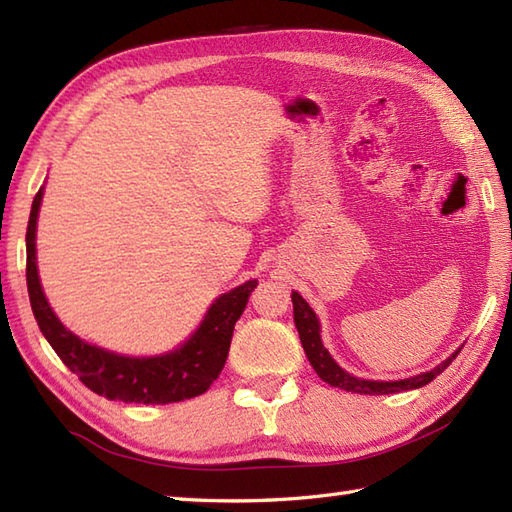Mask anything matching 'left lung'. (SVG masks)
I'll return each mask as SVG.
<instances>
[{"instance_id":"left-lung-1","label":"left lung","mask_w":512,"mask_h":512,"mask_svg":"<svg viewBox=\"0 0 512 512\" xmlns=\"http://www.w3.org/2000/svg\"><path fill=\"white\" fill-rule=\"evenodd\" d=\"M292 308H295V325H297L299 339L303 345V352H306L310 365L314 367V372H317L319 378L325 380L328 385L352 391V394L378 396V394H398V391L418 389L422 385L431 383L436 376H440L462 350V347H458V350H455L449 358H444L440 365L429 369V372H422V374L409 376V378H400V380L358 378L350 372H345V369L334 361L332 354L325 350V345L321 341V321L317 317V312L310 308V303L303 299L299 292H292Z\"/></svg>"}]
</instances>
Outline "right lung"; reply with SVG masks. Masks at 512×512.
Masks as SVG:
<instances>
[{
    "label": "right lung",
    "mask_w": 512,
    "mask_h": 512,
    "mask_svg": "<svg viewBox=\"0 0 512 512\" xmlns=\"http://www.w3.org/2000/svg\"><path fill=\"white\" fill-rule=\"evenodd\" d=\"M43 187L32 200L26 231V281L32 314L52 350L81 378L85 387L107 400L140 402V405H169L204 394L220 376L237 319L248 303L257 279L217 297L198 328L178 347L154 356H127L92 345L70 332L43 295L37 268V220Z\"/></svg>",
    "instance_id": "obj_1"
}]
</instances>
